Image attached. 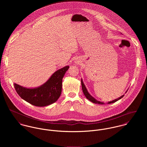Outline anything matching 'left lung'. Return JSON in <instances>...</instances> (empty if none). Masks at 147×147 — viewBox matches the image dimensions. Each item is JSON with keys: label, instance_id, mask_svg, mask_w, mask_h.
I'll return each mask as SVG.
<instances>
[{"label": "left lung", "instance_id": "obj_1", "mask_svg": "<svg viewBox=\"0 0 147 147\" xmlns=\"http://www.w3.org/2000/svg\"><path fill=\"white\" fill-rule=\"evenodd\" d=\"M81 83H82V90H83V93H84L85 96L86 97V98L88 100H89L90 101H91V102H92L93 103H94V104H104V102H100V101H98L97 100H96L94 97H93L88 93V90H87V89H86V87H85V85H84V83H83L82 79L81 80ZM123 96H124V95H122V96H121L119 98H118L117 99H115V100H113V101H110V102H109L107 104H109L114 103V102H115L118 101L119 100L121 99Z\"/></svg>", "mask_w": 147, "mask_h": 147}]
</instances>
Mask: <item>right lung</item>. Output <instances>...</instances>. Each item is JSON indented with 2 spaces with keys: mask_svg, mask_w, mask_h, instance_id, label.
<instances>
[{
  "mask_svg": "<svg viewBox=\"0 0 147 147\" xmlns=\"http://www.w3.org/2000/svg\"><path fill=\"white\" fill-rule=\"evenodd\" d=\"M69 68L65 66L55 72L41 86L36 88H26L18 84L13 85L21 98L32 105L42 107L56 102L62 92V79Z\"/></svg>",
  "mask_w": 147,
  "mask_h": 147,
  "instance_id": "add662e5",
  "label": "right lung"
}]
</instances>
